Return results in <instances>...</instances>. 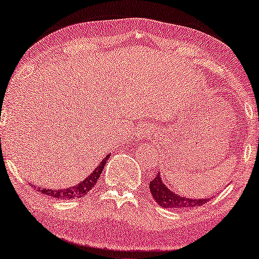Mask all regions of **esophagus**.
I'll use <instances>...</instances> for the list:
<instances>
[{
    "label": "esophagus",
    "instance_id": "1",
    "mask_svg": "<svg viewBox=\"0 0 259 259\" xmlns=\"http://www.w3.org/2000/svg\"><path fill=\"white\" fill-rule=\"evenodd\" d=\"M150 130L147 129V127H141V129L138 130V133L135 134L136 136H138L139 139H144V138H148V135H150Z\"/></svg>",
    "mask_w": 259,
    "mask_h": 259
}]
</instances>
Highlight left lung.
I'll return each mask as SVG.
<instances>
[{"label": "left lung", "mask_w": 259, "mask_h": 259, "mask_svg": "<svg viewBox=\"0 0 259 259\" xmlns=\"http://www.w3.org/2000/svg\"><path fill=\"white\" fill-rule=\"evenodd\" d=\"M150 191L157 203L160 207L168 208V209H171V208L181 209V208L198 207L209 201L208 198H198L197 200V198H187L175 194L163 183L159 173L150 183Z\"/></svg>", "instance_id": "left-lung-1"}]
</instances>
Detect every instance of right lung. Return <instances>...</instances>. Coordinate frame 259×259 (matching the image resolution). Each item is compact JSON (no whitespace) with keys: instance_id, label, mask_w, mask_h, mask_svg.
<instances>
[{"instance_id":"obj_1","label":"right lung","mask_w":259,"mask_h":259,"mask_svg":"<svg viewBox=\"0 0 259 259\" xmlns=\"http://www.w3.org/2000/svg\"><path fill=\"white\" fill-rule=\"evenodd\" d=\"M107 156L100 162V164L95 168V170L86 178L85 180H82L81 183L78 184L75 186H70L68 189H61V190H52V189H42V187H37V191L41 194L52 196V197L58 198V200H72V198H79L84 197L85 195H88V192L90 191L92 187L95 186V184L97 183L99 178L102 174L103 167L106 165V162L108 160Z\"/></svg>"}]
</instances>
